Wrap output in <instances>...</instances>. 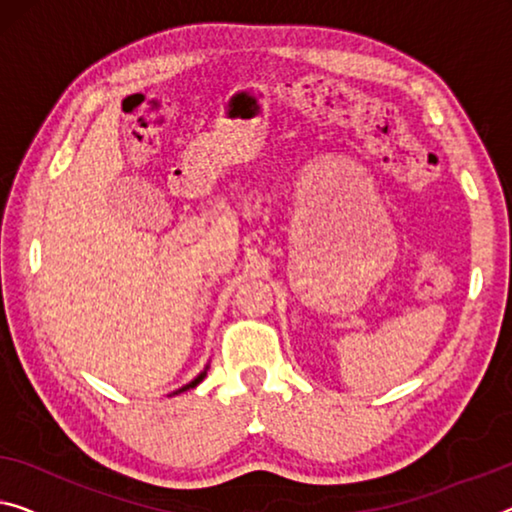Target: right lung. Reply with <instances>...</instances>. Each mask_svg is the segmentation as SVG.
Here are the masks:
<instances>
[{
  "label": "right lung",
  "instance_id": "1",
  "mask_svg": "<svg viewBox=\"0 0 512 512\" xmlns=\"http://www.w3.org/2000/svg\"><path fill=\"white\" fill-rule=\"evenodd\" d=\"M203 377H206V371H203L199 377H194V380L190 382V384H185V387L183 389H178V391H187V389H194L196 387V384H199L201 380H203Z\"/></svg>",
  "mask_w": 512,
  "mask_h": 512
}]
</instances>
